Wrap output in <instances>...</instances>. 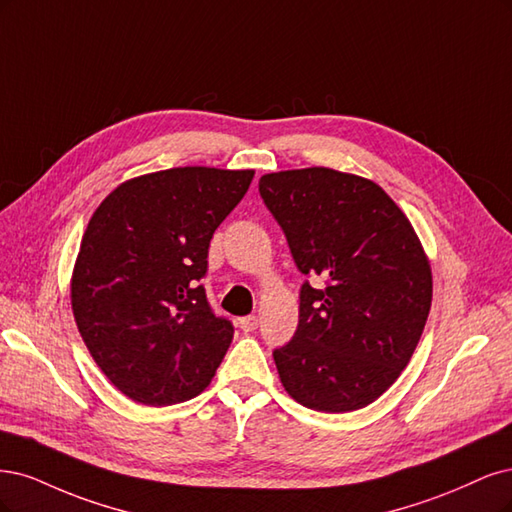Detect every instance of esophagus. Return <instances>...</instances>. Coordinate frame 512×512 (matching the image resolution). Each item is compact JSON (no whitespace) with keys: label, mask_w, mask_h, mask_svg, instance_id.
<instances>
[{"label":"esophagus","mask_w":512,"mask_h":512,"mask_svg":"<svg viewBox=\"0 0 512 512\" xmlns=\"http://www.w3.org/2000/svg\"><path fill=\"white\" fill-rule=\"evenodd\" d=\"M238 325H240L242 332H253V329L257 327V317L255 315L242 317V319H238Z\"/></svg>","instance_id":"1"}]
</instances>
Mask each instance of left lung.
<instances>
[{
  "label": "left lung",
  "mask_w": 512,
  "mask_h": 512,
  "mask_svg": "<svg viewBox=\"0 0 512 512\" xmlns=\"http://www.w3.org/2000/svg\"><path fill=\"white\" fill-rule=\"evenodd\" d=\"M259 193L295 266L300 321L274 351L295 402L319 412L372 404L398 381L432 306V268L406 214L368 178L332 168L263 174Z\"/></svg>",
  "instance_id": "1"
}]
</instances>
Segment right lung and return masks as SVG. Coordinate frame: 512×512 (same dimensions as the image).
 <instances>
[{"instance_id": "obj_1", "label": "right lung", "mask_w": 512, "mask_h": 512, "mask_svg": "<svg viewBox=\"0 0 512 512\" xmlns=\"http://www.w3.org/2000/svg\"><path fill=\"white\" fill-rule=\"evenodd\" d=\"M255 170L172 168L125 180L97 206L74 263L78 332L129 400L170 406L200 395L234 338L197 283L214 229Z\"/></svg>"}]
</instances>
